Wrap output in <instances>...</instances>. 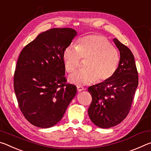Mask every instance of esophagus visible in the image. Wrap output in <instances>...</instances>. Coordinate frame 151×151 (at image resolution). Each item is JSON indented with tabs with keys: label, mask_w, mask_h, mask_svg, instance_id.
Masks as SVG:
<instances>
[{
	"label": "esophagus",
	"mask_w": 151,
	"mask_h": 151,
	"mask_svg": "<svg viewBox=\"0 0 151 151\" xmlns=\"http://www.w3.org/2000/svg\"><path fill=\"white\" fill-rule=\"evenodd\" d=\"M85 90V88L83 87V86H77V91L78 92H81L82 91H84Z\"/></svg>",
	"instance_id": "1"
}]
</instances>
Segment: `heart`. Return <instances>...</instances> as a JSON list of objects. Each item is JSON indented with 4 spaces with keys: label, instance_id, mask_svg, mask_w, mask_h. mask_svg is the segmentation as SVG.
I'll list each match as a JSON object with an SVG mask.
<instances>
[{
    "label": "heart",
    "instance_id": "heart-1",
    "mask_svg": "<svg viewBox=\"0 0 151 151\" xmlns=\"http://www.w3.org/2000/svg\"><path fill=\"white\" fill-rule=\"evenodd\" d=\"M82 59L86 60V70L69 76L71 83L78 86L89 85L96 81L102 83L111 80L118 68L120 54L103 36L91 35L79 40L76 47L68 46L63 51L64 67L68 73L78 69Z\"/></svg>",
    "mask_w": 151,
    "mask_h": 151
}]
</instances>
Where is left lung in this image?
Segmentation results:
<instances>
[{"label": "left lung", "instance_id": "8db88e82", "mask_svg": "<svg viewBox=\"0 0 151 151\" xmlns=\"http://www.w3.org/2000/svg\"><path fill=\"white\" fill-rule=\"evenodd\" d=\"M114 42L121 54L117 70L111 80L88 88L92 102L88 110L91 121L108 129L123 121L129 114L139 84L134 55L118 39Z\"/></svg>", "mask_w": 151, "mask_h": 151}]
</instances>
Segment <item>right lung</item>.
<instances>
[{
  "instance_id": "obj_1",
  "label": "right lung",
  "mask_w": 151,
  "mask_h": 151,
  "mask_svg": "<svg viewBox=\"0 0 151 151\" xmlns=\"http://www.w3.org/2000/svg\"><path fill=\"white\" fill-rule=\"evenodd\" d=\"M77 35L70 28L40 33L20 52L14 74V89L20 111L30 123L49 128L58 123L76 93L66 83L64 50Z\"/></svg>"
}]
</instances>
